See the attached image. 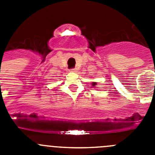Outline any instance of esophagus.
<instances>
[{"label":"esophagus","instance_id":"esophagus-1","mask_svg":"<svg viewBox=\"0 0 155 155\" xmlns=\"http://www.w3.org/2000/svg\"><path fill=\"white\" fill-rule=\"evenodd\" d=\"M70 71H71V72H76L77 69L76 68H74V69H71L70 70Z\"/></svg>","mask_w":155,"mask_h":155}]
</instances>
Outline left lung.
Returning <instances> with one entry per match:
<instances>
[{"instance_id":"obj_1","label":"left lung","mask_w":155,"mask_h":155,"mask_svg":"<svg viewBox=\"0 0 155 155\" xmlns=\"http://www.w3.org/2000/svg\"><path fill=\"white\" fill-rule=\"evenodd\" d=\"M91 84H92V86H95L96 85V82H92Z\"/></svg>"}]
</instances>
